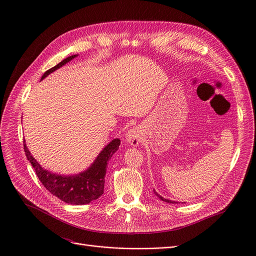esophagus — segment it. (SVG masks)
<instances>
[{"label": "esophagus", "mask_w": 256, "mask_h": 256, "mask_svg": "<svg viewBox=\"0 0 256 256\" xmlns=\"http://www.w3.org/2000/svg\"><path fill=\"white\" fill-rule=\"evenodd\" d=\"M126 140L128 144H130L134 147H136L138 142H140V132L138 126L130 128L126 134Z\"/></svg>", "instance_id": "esophagus-1"}]
</instances>
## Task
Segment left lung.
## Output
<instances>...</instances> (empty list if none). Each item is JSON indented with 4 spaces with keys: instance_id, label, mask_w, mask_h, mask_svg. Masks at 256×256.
<instances>
[{
    "instance_id": "obj_1",
    "label": "left lung",
    "mask_w": 256,
    "mask_h": 256,
    "mask_svg": "<svg viewBox=\"0 0 256 256\" xmlns=\"http://www.w3.org/2000/svg\"><path fill=\"white\" fill-rule=\"evenodd\" d=\"M153 192H154V194H155V196H158L161 200H163V202H169V204H178V202H175V200H168V198H164L163 196H161L155 190H153Z\"/></svg>"
}]
</instances>
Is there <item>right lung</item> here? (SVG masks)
<instances>
[{"label": "right lung", "instance_id": "1", "mask_svg": "<svg viewBox=\"0 0 256 256\" xmlns=\"http://www.w3.org/2000/svg\"><path fill=\"white\" fill-rule=\"evenodd\" d=\"M77 56L78 54L70 56L54 68L48 70L42 75L40 81ZM120 144V140L114 138L110 142L105 146L96 159L93 161V163L86 170L72 175L56 174L42 168V165L31 155L25 144V140L24 151L28 161L31 163L36 172V175L40 178L44 186L60 200L70 204L78 206L86 204L96 200L103 194L106 166L108 161L112 159L114 154L118 150Z\"/></svg>", "mask_w": 256, "mask_h": 256}]
</instances>
